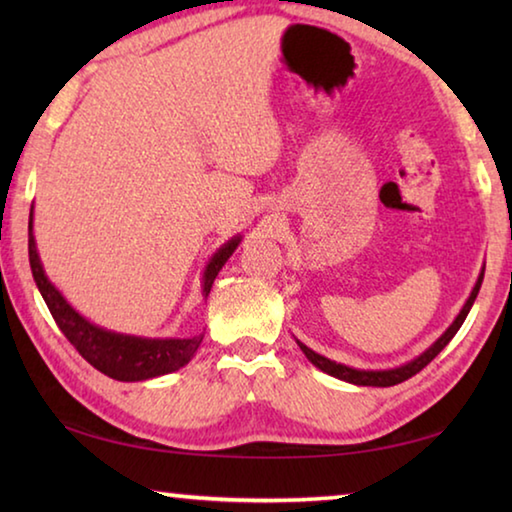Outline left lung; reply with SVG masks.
<instances>
[{
	"label": "left lung",
	"instance_id": "left-lung-1",
	"mask_svg": "<svg viewBox=\"0 0 512 512\" xmlns=\"http://www.w3.org/2000/svg\"><path fill=\"white\" fill-rule=\"evenodd\" d=\"M481 282H483V271H481V275H479V280H476V284H474L470 298H467V302L463 305L461 314H458L454 323L445 329V334L440 336V339H438L436 343H433L431 348L424 350V352L420 354V357H415L413 361L404 363V366H400V368H391V370H357V368L343 366V363H336V361H332V359H327V357H323V354H316L314 350H309L305 343L298 341V345H300V350L305 352V357H307L311 363H314L316 368H320L323 372H327V375H332V377H336V379L350 381V384H357V386H381V388L402 384V381H406L409 377L418 375V372H420L424 366H427V363H431L433 359H436L438 354H440V350H443L445 345L454 339V334L458 332V329H461L463 320L467 318V314H470V309H472V305H474L476 296H479Z\"/></svg>",
	"mask_w": 512,
	"mask_h": 512
}]
</instances>
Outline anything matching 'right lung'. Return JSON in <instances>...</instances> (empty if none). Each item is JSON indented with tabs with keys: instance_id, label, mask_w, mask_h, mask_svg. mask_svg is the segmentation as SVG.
Segmentation results:
<instances>
[{
	"instance_id": "obj_1",
	"label": "right lung",
	"mask_w": 512,
	"mask_h": 512,
	"mask_svg": "<svg viewBox=\"0 0 512 512\" xmlns=\"http://www.w3.org/2000/svg\"><path fill=\"white\" fill-rule=\"evenodd\" d=\"M241 237L230 239L212 255L210 264L205 266L203 273V296H210L214 277L219 275L223 264L228 262L230 255L235 253ZM29 262L33 280L38 284V291L45 298L47 307L54 316L60 332L65 339L79 350L81 357L97 368L103 375L117 381H144L160 375L176 372L189 361L201 345L203 336H192V339H142V336H128L108 332V329L92 325L85 320L63 298L54 284L45 275V268L40 264V255L36 248V237H33V207L29 219Z\"/></svg>"
}]
</instances>
